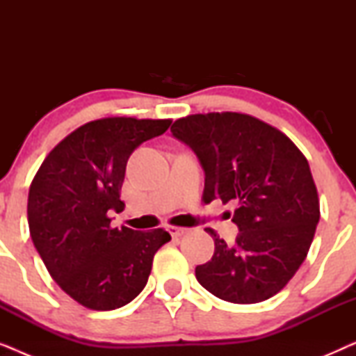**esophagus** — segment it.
<instances>
[{
  "instance_id": "esophagus-1",
  "label": "esophagus",
  "mask_w": 356,
  "mask_h": 356,
  "mask_svg": "<svg viewBox=\"0 0 356 356\" xmlns=\"http://www.w3.org/2000/svg\"><path fill=\"white\" fill-rule=\"evenodd\" d=\"M167 230L170 232V235L178 238V236H183L184 233H188V228H183V227H177V225H168Z\"/></svg>"
}]
</instances>
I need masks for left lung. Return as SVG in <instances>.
Returning <instances> with one entry per match:
<instances>
[{
  "label": "left lung",
  "mask_w": 356,
  "mask_h": 356,
  "mask_svg": "<svg viewBox=\"0 0 356 356\" xmlns=\"http://www.w3.org/2000/svg\"><path fill=\"white\" fill-rule=\"evenodd\" d=\"M172 134L201 163L204 202L238 204L233 245L206 228L216 250L196 267L197 282L230 303L269 300L303 264L319 222L308 160L274 126L233 111L179 118Z\"/></svg>",
  "instance_id": "8db88e82"
}]
</instances>
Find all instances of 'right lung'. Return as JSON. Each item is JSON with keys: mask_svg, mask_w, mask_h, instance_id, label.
<instances>
[{"mask_svg": "<svg viewBox=\"0 0 356 356\" xmlns=\"http://www.w3.org/2000/svg\"><path fill=\"white\" fill-rule=\"evenodd\" d=\"M172 120L116 116L86 123L43 160L29 189L33 246L53 280L95 311L128 305L147 284L155 252L172 240L163 228H111L121 212L129 155L170 128Z\"/></svg>", "mask_w": 356, "mask_h": 356, "instance_id": "obj_1", "label": "right lung"}]
</instances>
